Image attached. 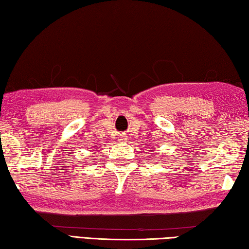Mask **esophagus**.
Wrapping results in <instances>:
<instances>
[{"mask_svg":"<svg viewBox=\"0 0 249 249\" xmlns=\"http://www.w3.org/2000/svg\"><path fill=\"white\" fill-rule=\"evenodd\" d=\"M123 139H126V138H123Z\"/></svg>","mask_w":249,"mask_h":249,"instance_id":"obj_1","label":"esophagus"}]
</instances>
